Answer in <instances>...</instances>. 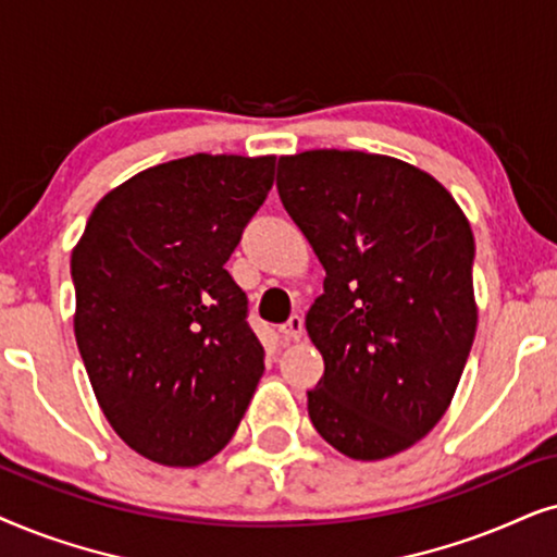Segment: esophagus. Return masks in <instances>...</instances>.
Returning <instances> with one entry per match:
<instances>
[{
  "label": "esophagus",
  "instance_id": "esophagus-1",
  "mask_svg": "<svg viewBox=\"0 0 557 557\" xmlns=\"http://www.w3.org/2000/svg\"><path fill=\"white\" fill-rule=\"evenodd\" d=\"M280 336H283L285 341H290V344L300 341L302 338V318L293 315L285 325H280Z\"/></svg>",
  "mask_w": 557,
  "mask_h": 557
}]
</instances>
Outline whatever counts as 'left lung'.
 <instances>
[{"label":"left lung","mask_w":557,"mask_h":557,"mask_svg":"<svg viewBox=\"0 0 557 557\" xmlns=\"http://www.w3.org/2000/svg\"><path fill=\"white\" fill-rule=\"evenodd\" d=\"M277 190L325 270L310 422L356 461L395 456L446 414L476 336L469 219L425 170L359 150L280 158Z\"/></svg>","instance_id":"obj_1"}]
</instances>
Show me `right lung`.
<instances>
[{
	"label": "right lung",
	"instance_id": "add662e5",
	"mask_svg": "<svg viewBox=\"0 0 557 557\" xmlns=\"http://www.w3.org/2000/svg\"><path fill=\"white\" fill-rule=\"evenodd\" d=\"M274 181V154H190L96 203L71 255L73 331L116 435L162 466L232 441L264 372L247 295L224 270Z\"/></svg>",
	"mask_w": 557,
	"mask_h": 557
}]
</instances>
